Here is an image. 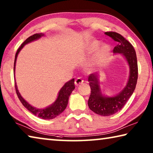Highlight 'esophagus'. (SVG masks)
Wrapping results in <instances>:
<instances>
[{
  "label": "esophagus",
  "instance_id": "esophagus-1",
  "mask_svg": "<svg viewBox=\"0 0 153 153\" xmlns=\"http://www.w3.org/2000/svg\"><path fill=\"white\" fill-rule=\"evenodd\" d=\"M83 82H84V80H83L81 77H77L76 79V81H75V84H76V86H79V84H82Z\"/></svg>",
  "mask_w": 153,
  "mask_h": 153
}]
</instances>
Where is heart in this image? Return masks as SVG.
<instances>
[{"instance_id": "1", "label": "heart", "mask_w": 153, "mask_h": 153, "mask_svg": "<svg viewBox=\"0 0 153 153\" xmlns=\"http://www.w3.org/2000/svg\"><path fill=\"white\" fill-rule=\"evenodd\" d=\"M100 42L98 40H93L89 44L88 46V53H93L97 50L98 46H100ZM111 48L108 45H102L96 52L95 55L93 56L91 61L88 63V67L91 69H94L99 67L101 65L106 61L110 54Z\"/></svg>"}]
</instances>
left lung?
<instances>
[{
    "label": "left lung",
    "instance_id": "obj_1",
    "mask_svg": "<svg viewBox=\"0 0 153 153\" xmlns=\"http://www.w3.org/2000/svg\"><path fill=\"white\" fill-rule=\"evenodd\" d=\"M105 34L117 42L113 49L114 54H121L126 59L129 69L128 80L125 87L117 94L108 97L103 94L100 86L99 73L90 74L88 77L91 88L88 105L90 110L102 116H109L118 112L126 105L136 88L138 79V63L133 46L120 33L108 32Z\"/></svg>",
    "mask_w": 153,
    "mask_h": 153
}]
</instances>
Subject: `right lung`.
Wrapping results in <instances>:
<instances>
[{
	"label": "right lung",
	"mask_w": 153,
	"mask_h": 153,
	"mask_svg": "<svg viewBox=\"0 0 153 153\" xmlns=\"http://www.w3.org/2000/svg\"><path fill=\"white\" fill-rule=\"evenodd\" d=\"M44 36H45V34L42 33H35V34H33L30 36L29 38H27V39L22 44V45H21L20 47L18 48L17 53L15 54L14 61V73L15 70V65H16L17 58L18 54H19L21 50L24 47V46L25 45H27V44L30 42H32L33 41L37 40ZM15 86L17 97L19 98L21 102L22 103V105H24L28 111L33 113V115L41 119H44V120H52V119L55 118L56 116L60 115V114L66 108L67 104H68L69 96L71 95L72 91L75 89L74 79H72L70 81L66 82L65 84L63 85V86L61 88V90H59L57 98H56V100L53 103V104L44 108H38L33 107V106L29 104V103L22 97L19 90H18L17 84L15 81Z\"/></svg>",
	"instance_id": "obj_1"
}]
</instances>
